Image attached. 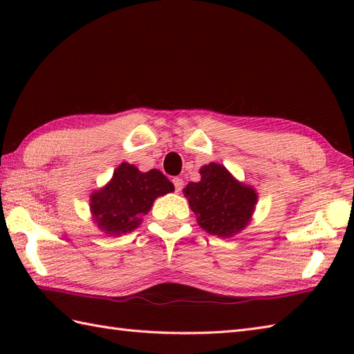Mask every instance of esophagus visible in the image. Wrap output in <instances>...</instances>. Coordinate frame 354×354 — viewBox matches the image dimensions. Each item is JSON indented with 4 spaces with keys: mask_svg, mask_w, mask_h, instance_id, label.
Masks as SVG:
<instances>
[{
    "mask_svg": "<svg viewBox=\"0 0 354 354\" xmlns=\"http://www.w3.org/2000/svg\"><path fill=\"white\" fill-rule=\"evenodd\" d=\"M173 185H175L176 192H181L183 187H184V181L181 178H173Z\"/></svg>",
    "mask_w": 354,
    "mask_h": 354,
    "instance_id": "1",
    "label": "esophagus"
}]
</instances>
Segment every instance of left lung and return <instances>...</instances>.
<instances>
[{"mask_svg": "<svg viewBox=\"0 0 354 354\" xmlns=\"http://www.w3.org/2000/svg\"><path fill=\"white\" fill-rule=\"evenodd\" d=\"M201 181L190 183L184 196L196 214L198 223L208 234L231 237L251 221L257 193L237 179L221 164L209 162L201 167Z\"/></svg>", "mask_w": 354, "mask_h": 354, "instance_id": "8db88e82", "label": "left lung"}]
</instances>
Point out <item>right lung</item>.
<instances>
[{
    "label": "right lung",
    "instance_id": "obj_1",
    "mask_svg": "<svg viewBox=\"0 0 354 354\" xmlns=\"http://www.w3.org/2000/svg\"><path fill=\"white\" fill-rule=\"evenodd\" d=\"M173 190L160 170L140 171L133 164L122 162L111 181L91 194L93 221L109 236L126 234L138 227L158 196Z\"/></svg>",
    "mask_w": 354,
    "mask_h": 354
}]
</instances>
